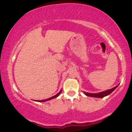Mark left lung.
Returning <instances> with one entry per match:
<instances>
[{
  "mask_svg": "<svg viewBox=\"0 0 132 132\" xmlns=\"http://www.w3.org/2000/svg\"><path fill=\"white\" fill-rule=\"evenodd\" d=\"M119 85V84H118L117 86H116V87H113V88L110 89H108V90H104V91L102 92H98V93H89V92H86L84 91V94L87 96H89V97H95V98H102L104 97L107 96L109 94L112 92L113 90L116 89L117 87H118Z\"/></svg>",
  "mask_w": 132,
  "mask_h": 132,
  "instance_id": "8db88e82",
  "label": "left lung"
}]
</instances>
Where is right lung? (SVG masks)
<instances>
[{"instance_id":"1","label":"right lung","mask_w":132,"mask_h":132,"mask_svg":"<svg viewBox=\"0 0 132 132\" xmlns=\"http://www.w3.org/2000/svg\"><path fill=\"white\" fill-rule=\"evenodd\" d=\"M61 91H62V90L61 89V90H60V91L58 93L56 94L55 95H54V96H52V97H51L48 98V99L41 100V101H38V100H35V101H36V102H46V101H50V100H51V99H54V98H56L57 97H58L59 95H60V94H61Z\"/></svg>"}]
</instances>
